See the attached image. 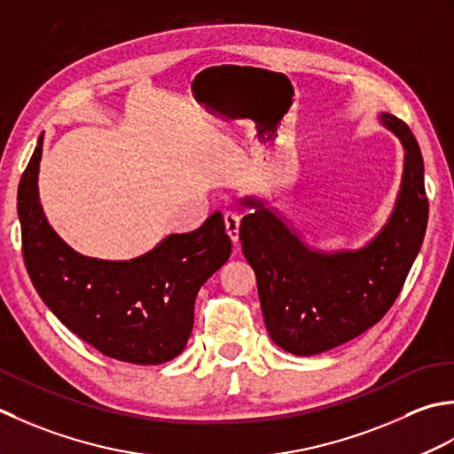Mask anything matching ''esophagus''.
Segmentation results:
<instances>
[{"label":"esophagus","instance_id":"34e87169","mask_svg":"<svg viewBox=\"0 0 454 454\" xmlns=\"http://www.w3.org/2000/svg\"><path fill=\"white\" fill-rule=\"evenodd\" d=\"M223 221H225V231L227 235L231 237L233 243L239 240V225H240V217L235 214V211H225L223 214Z\"/></svg>","mask_w":454,"mask_h":454}]
</instances>
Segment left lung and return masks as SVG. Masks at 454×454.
I'll list each match as a JSON object with an SVG mask.
<instances>
[{
  "mask_svg": "<svg viewBox=\"0 0 454 454\" xmlns=\"http://www.w3.org/2000/svg\"><path fill=\"white\" fill-rule=\"evenodd\" d=\"M380 121L403 145V178L390 221L364 248L313 251L264 201L243 200L253 211L240 221L239 237L256 274L266 329L292 355L325 353L376 325L421 248L429 201L419 145L402 119L382 114Z\"/></svg>",
  "mask_w": 454,
  "mask_h": 454,
  "instance_id": "obj_1",
  "label": "left lung"
}]
</instances>
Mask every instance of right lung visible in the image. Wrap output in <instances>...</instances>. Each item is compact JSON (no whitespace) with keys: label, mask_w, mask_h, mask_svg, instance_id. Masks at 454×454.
Segmentation results:
<instances>
[{"label":"right lung","mask_w":454,"mask_h":454,"mask_svg":"<svg viewBox=\"0 0 454 454\" xmlns=\"http://www.w3.org/2000/svg\"><path fill=\"white\" fill-rule=\"evenodd\" d=\"M43 135L17 190L23 261L41 300L101 355L135 364L178 356L193 327V303L227 262L231 239L215 211L200 229L170 235L133 261L82 256L54 233L39 203Z\"/></svg>","instance_id":"right-lung-1"}]
</instances>
